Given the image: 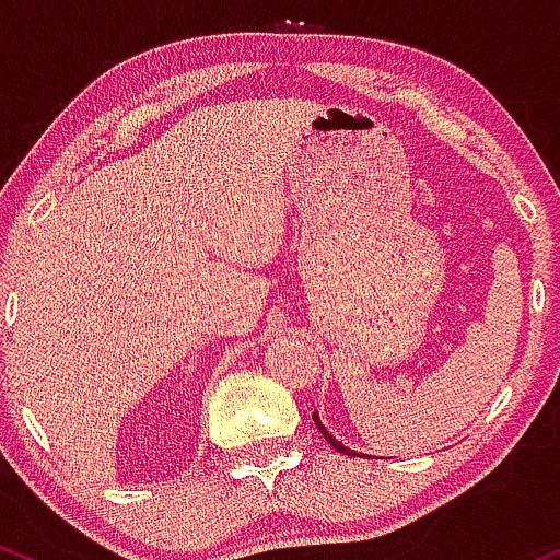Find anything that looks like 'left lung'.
I'll return each instance as SVG.
<instances>
[{"mask_svg":"<svg viewBox=\"0 0 560 560\" xmlns=\"http://www.w3.org/2000/svg\"><path fill=\"white\" fill-rule=\"evenodd\" d=\"M314 425H317V429H319V433H323V436L325 439H328V444H330V447H336L338 452H347V455H349V452L351 450H347V447H343V444L341 442H338V439L336 436H332V433L328 431V429H325V425H323V420H319V416H317V412H314ZM351 455H354V452H351Z\"/></svg>","mask_w":560,"mask_h":560,"instance_id":"8db88e82","label":"left lung"}]
</instances>
